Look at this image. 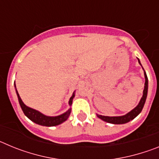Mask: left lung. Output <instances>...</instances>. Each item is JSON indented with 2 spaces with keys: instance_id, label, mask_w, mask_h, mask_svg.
<instances>
[{
  "instance_id": "1",
  "label": "left lung",
  "mask_w": 159,
  "mask_h": 159,
  "mask_svg": "<svg viewBox=\"0 0 159 159\" xmlns=\"http://www.w3.org/2000/svg\"><path fill=\"white\" fill-rule=\"evenodd\" d=\"M139 63L140 64V61L139 60ZM144 75H145V87H144V90H143V95L142 97L141 100H140L139 103L136 107L135 108H134L131 111H130L129 113H127V115L123 116H117V117H109V116H99V115H97V116L99 118V119H102L103 121L107 122V123H113V124H123V123H128L129 121L134 119L136 116L142 111L143 110V106L145 104L146 99H147V89H148V79H147V74L144 71Z\"/></svg>"
}]
</instances>
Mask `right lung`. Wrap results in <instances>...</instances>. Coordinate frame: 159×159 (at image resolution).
<instances>
[{
  "label": "right lung",
  "mask_w": 159,
  "mask_h": 159,
  "mask_svg": "<svg viewBox=\"0 0 159 159\" xmlns=\"http://www.w3.org/2000/svg\"><path fill=\"white\" fill-rule=\"evenodd\" d=\"M16 94H17L18 100H19L20 105L21 107L22 111H23L24 114L27 116L29 119H31L32 122L37 123V124L42 125V126H46V127H53V126H57V125L62 123L63 122L66 121L69 116L70 113H71V109L67 111V112L64 113L63 115H60L59 116H55V117H50V116H46L40 112L37 111L32 109V108L29 107L22 102L20 97L19 94L17 92V90L16 89ZM75 95L73 93V95L71 97V99L69 100V104L71 105L72 103V99L74 98Z\"/></svg>",
  "instance_id": "1"
}]
</instances>
